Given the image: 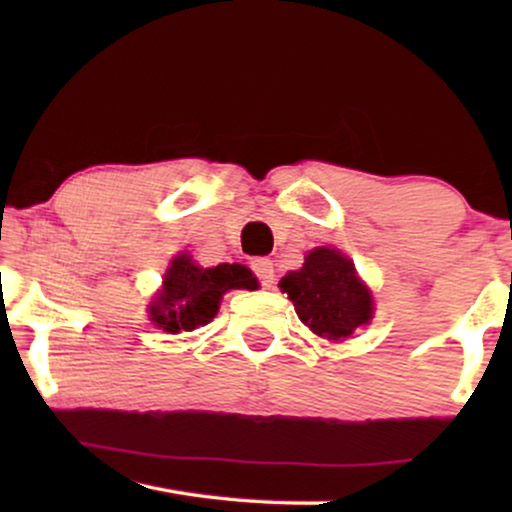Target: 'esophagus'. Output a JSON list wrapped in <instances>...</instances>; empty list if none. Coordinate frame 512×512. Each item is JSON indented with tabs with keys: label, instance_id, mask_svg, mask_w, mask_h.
Instances as JSON below:
<instances>
[{
	"label": "esophagus",
	"instance_id": "obj_1",
	"mask_svg": "<svg viewBox=\"0 0 512 512\" xmlns=\"http://www.w3.org/2000/svg\"><path fill=\"white\" fill-rule=\"evenodd\" d=\"M251 268H254L256 277L261 279L263 286H272V282H275V263L270 258H256Z\"/></svg>",
	"mask_w": 512,
	"mask_h": 512
}]
</instances>
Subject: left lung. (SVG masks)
Segmentation results:
<instances>
[{
	"label": "left lung",
	"instance_id": "obj_1",
	"mask_svg": "<svg viewBox=\"0 0 512 512\" xmlns=\"http://www.w3.org/2000/svg\"><path fill=\"white\" fill-rule=\"evenodd\" d=\"M279 289L289 296L300 321L319 338L340 342L373 319V296L356 275L354 263L331 247H317L300 270L282 277Z\"/></svg>",
	"mask_w": 512,
	"mask_h": 512
}]
</instances>
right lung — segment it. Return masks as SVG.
Returning <instances> with one entry per match:
<instances>
[{
    "mask_svg": "<svg viewBox=\"0 0 512 512\" xmlns=\"http://www.w3.org/2000/svg\"><path fill=\"white\" fill-rule=\"evenodd\" d=\"M230 289L254 291L258 279L240 263L200 268L193 256L179 254L165 272L163 289L151 300V321L165 333L193 331L216 317L223 293Z\"/></svg>",
    "mask_w": 512,
    "mask_h": 512,
    "instance_id": "obj_1",
    "label": "right lung"
}]
</instances>
